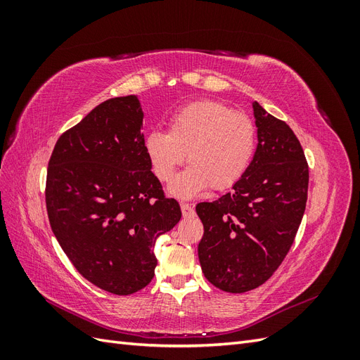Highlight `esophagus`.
<instances>
[{"instance_id": "1", "label": "esophagus", "mask_w": 360, "mask_h": 360, "mask_svg": "<svg viewBox=\"0 0 360 360\" xmlns=\"http://www.w3.org/2000/svg\"><path fill=\"white\" fill-rule=\"evenodd\" d=\"M180 207H181V213H183V216H192V214H193V207H192L191 204H188V202H181V204H180Z\"/></svg>"}]
</instances>
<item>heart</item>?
Here are the masks:
<instances>
[{"instance_id":"obj_1","label":"heart","mask_w":360,"mask_h":360,"mask_svg":"<svg viewBox=\"0 0 360 360\" xmlns=\"http://www.w3.org/2000/svg\"><path fill=\"white\" fill-rule=\"evenodd\" d=\"M257 130L246 114L213 101L193 102L174 112L168 132L151 130L144 151L155 177L168 183L188 153L191 167L171 183L169 192L192 198L212 188H231L248 171L255 155Z\"/></svg>"}]
</instances>
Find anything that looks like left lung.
Segmentation results:
<instances>
[{"mask_svg":"<svg viewBox=\"0 0 360 360\" xmlns=\"http://www.w3.org/2000/svg\"><path fill=\"white\" fill-rule=\"evenodd\" d=\"M258 144L233 189L200 202L198 258L207 281L226 292L259 287L284 261L308 200L309 171L290 126L252 103Z\"/></svg>","mask_w":360,"mask_h":360,"instance_id":"obj_1","label":"left lung"}]
</instances>
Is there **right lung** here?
<instances>
[{"instance_id":"obj_1","label":"right lung","mask_w":360,"mask_h":360,"mask_svg":"<svg viewBox=\"0 0 360 360\" xmlns=\"http://www.w3.org/2000/svg\"><path fill=\"white\" fill-rule=\"evenodd\" d=\"M143 118L138 96L108 99L58 138L48 165L46 209L61 249L118 296L150 284L158 237L181 217L151 172Z\"/></svg>"}]
</instances>
